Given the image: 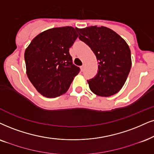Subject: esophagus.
Instances as JSON below:
<instances>
[{
  "instance_id": "obj_1",
  "label": "esophagus",
  "mask_w": 154,
  "mask_h": 154,
  "mask_svg": "<svg viewBox=\"0 0 154 154\" xmlns=\"http://www.w3.org/2000/svg\"><path fill=\"white\" fill-rule=\"evenodd\" d=\"M84 67H85V65H82L81 67H80V69H81V70H82V71H83V70H84Z\"/></svg>"
}]
</instances>
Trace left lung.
<instances>
[{"label":"left lung","mask_w":154,"mask_h":154,"mask_svg":"<svg viewBox=\"0 0 154 154\" xmlns=\"http://www.w3.org/2000/svg\"><path fill=\"white\" fill-rule=\"evenodd\" d=\"M79 38L96 55L98 71L87 80L89 89L100 97L116 94L127 79L131 67V51L125 40L106 27L90 26L78 29Z\"/></svg>","instance_id":"1"}]
</instances>
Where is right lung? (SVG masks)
Returning <instances> with one entry per match:
<instances>
[{"instance_id": "right-lung-1", "label": "right lung", "mask_w": 154, "mask_h": 154, "mask_svg": "<svg viewBox=\"0 0 154 154\" xmlns=\"http://www.w3.org/2000/svg\"><path fill=\"white\" fill-rule=\"evenodd\" d=\"M78 37L72 27L47 30L38 35L25 52L26 72L37 91L48 98L65 94L79 72L69 50Z\"/></svg>"}]
</instances>
